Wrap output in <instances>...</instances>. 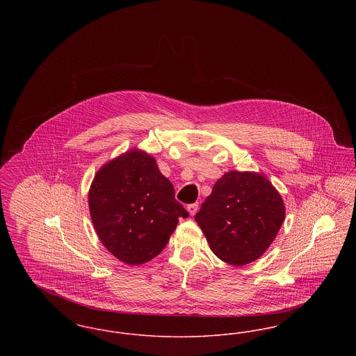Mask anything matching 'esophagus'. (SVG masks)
Listing matches in <instances>:
<instances>
[{
    "label": "esophagus",
    "instance_id": "obj_1",
    "mask_svg": "<svg viewBox=\"0 0 356 356\" xmlns=\"http://www.w3.org/2000/svg\"><path fill=\"white\" fill-rule=\"evenodd\" d=\"M197 209H199V204L197 203L189 204V205L186 207V211H188V213H189L191 216H193V215L197 212Z\"/></svg>",
    "mask_w": 356,
    "mask_h": 356
}]
</instances>
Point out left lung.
I'll return each instance as SVG.
<instances>
[{
    "label": "left lung",
    "mask_w": 356,
    "mask_h": 356,
    "mask_svg": "<svg viewBox=\"0 0 356 356\" xmlns=\"http://www.w3.org/2000/svg\"><path fill=\"white\" fill-rule=\"evenodd\" d=\"M284 218V202L264 175L229 170L216 181L195 220L212 252L241 267L270 248Z\"/></svg>",
    "instance_id": "left-lung-1"
}]
</instances>
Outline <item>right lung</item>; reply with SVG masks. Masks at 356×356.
Wrapping results in <instances>:
<instances>
[{
  "label": "right lung",
  "mask_w": 356,
  "mask_h": 356,
  "mask_svg": "<svg viewBox=\"0 0 356 356\" xmlns=\"http://www.w3.org/2000/svg\"><path fill=\"white\" fill-rule=\"evenodd\" d=\"M90 219L102 245L128 266L160 254L188 212L152 154L121 153L96 172L88 192Z\"/></svg>",
  "instance_id": "obj_1"
}]
</instances>
